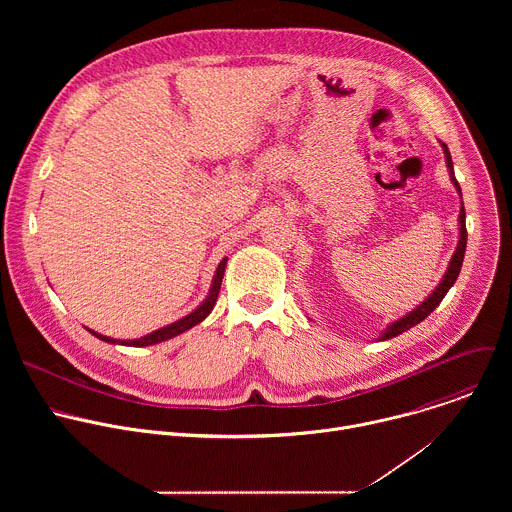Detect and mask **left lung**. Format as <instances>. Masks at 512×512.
<instances>
[{
    "instance_id": "1",
    "label": "left lung",
    "mask_w": 512,
    "mask_h": 512,
    "mask_svg": "<svg viewBox=\"0 0 512 512\" xmlns=\"http://www.w3.org/2000/svg\"><path fill=\"white\" fill-rule=\"evenodd\" d=\"M440 143H442V141H440ZM442 150H444V156H446V166H448L450 180H452V184H454V188L458 190L460 200H462V190H460V184H458V180H456V176H454V164H452V156H450V150H448L446 143H442ZM458 231H460V233H458V247H456V251H454V255H452V259H450V263H448V269H446L444 277L440 279V283H437V285L431 289V294H429L423 302H419L411 312H407V314H403L401 318L389 322L387 328L379 334V340H389V338H393V336H399V334L407 332L409 328L417 326L419 322H423L437 306H440V302L446 298L450 287L456 283V279H458V275H460V269H462V261H464V253H466V239H468V235H466V210H464V202H460ZM310 320H312V318H310Z\"/></svg>"
}]
</instances>
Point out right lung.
I'll list each match as a JSON object with an SVG mask.
<instances>
[{
    "label": "right lung",
    "mask_w": 512,
    "mask_h": 512,
    "mask_svg": "<svg viewBox=\"0 0 512 512\" xmlns=\"http://www.w3.org/2000/svg\"><path fill=\"white\" fill-rule=\"evenodd\" d=\"M227 261L229 257H225L221 263H218L216 271H214V277H212V283H210V289L206 298L200 302V306H196L190 314H186L184 318L168 324V326H162L150 334L145 336H139V338H133V340H121V338H111V336H103L95 330H89L93 336H97L99 340L103 342H109V344H121V346H135V348H141V346H152V344H160V342H166L170 338H176L180 336L182 332L194 328L196 324H200L202 320H206V316L212 312L214 304H216V298H218V291H221V283H223V277H225V267H227Z\"/></svg>",
    "instance_id": "right-lung-1"
}]
</instances>
